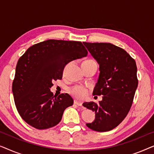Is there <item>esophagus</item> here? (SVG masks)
<instances>
[{
	"label": "esophagus",
	"mask_w": 154,
	"mask_h": 154,
	"mask_svg": "<svg viewBox=\"0 0 154 154\" xmlns=\"http://www.w3.org/2000/svg\"><path fill=\"white\" fill-rule=\"evenodd\" d=\"M74 104H76L77 106H82V103H81V102H79V101H77V100H75V101H74Z\"/></svg>",
	"instance_id": "esophagus-1"
}]
</instances>
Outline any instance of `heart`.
<instances>
[{
    "label": "heart",
    "instance_id": "1",
    "mask_svg": "<svg viewBox=\"0 0 154 154\" xmlns=\"http://www.w3.org/2000/svg\"><path fill=\"white\" fill-rule=\"evenodd\" d=\"M87 61L88 62H95V61L92 60H89ZM68 66L69 64H67L64 68V71H63L64 73H65V71H66ZM69 92H70L71 95H73L75 98H76L77 100H85V99L87 98V97L88 96L89 90H88L87 88L84 87L83 85H75L69 90Z\"/></svg>",
    "mask_w": 154,
    "mask_h": 154
}]
</instances>
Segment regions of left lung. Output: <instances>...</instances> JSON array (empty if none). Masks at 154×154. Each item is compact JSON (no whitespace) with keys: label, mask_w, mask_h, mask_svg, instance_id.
I'll return each mask as SVG.
<instances>
[{"label":"left lung","mask_w":154,"mask_h":154,"mask_svg":"<svg viewBox=\"0 0 154 154\" xmlns=\"http://www.w3.org/2000/svg\"><path fill=\"white\" fill-rule=\"evenodd\" d=\"M84 45L100 64V75L93 95L102 96L99 103L83 106L95 112L96 119L86 125L97 132L116 128L128 115L138 85L135 61L125 50L109 43Z\"/></svg>","instance_id":"8db88e82"}]
</instances>
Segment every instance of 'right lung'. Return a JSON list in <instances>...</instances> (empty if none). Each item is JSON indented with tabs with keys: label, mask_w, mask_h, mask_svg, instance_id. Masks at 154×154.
I'll return each mask as SVG.
<instances>
[{
	"label": "right lung",
	"mask_w": 154,
	"mask_h": 154,
	"mask_svg": "<svg viewBox=\"0 0 154 154\" xmlns=\"http://www.w3.org/2000/svg\"><path fill=\"white\" fill-rule=\"evenodd\" d=\"M87 54L81 42L50 39L31 46L20 57L12 93L17 110L26 123L38 130L60 123L73 100L67 93L54 95L50 88L54 81L62 79L66 64Z\"/></svg>",
	"instance_id": "1"
}]
</instances>
